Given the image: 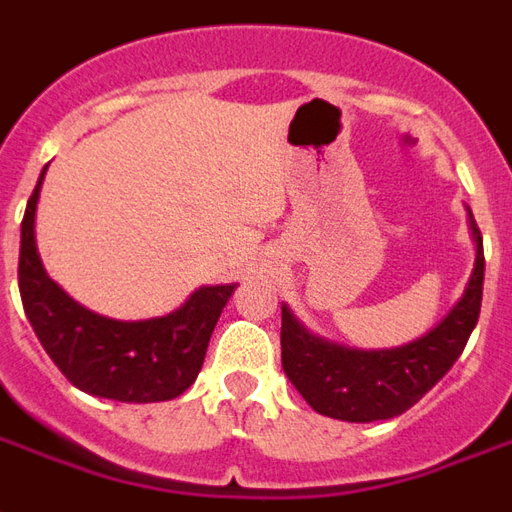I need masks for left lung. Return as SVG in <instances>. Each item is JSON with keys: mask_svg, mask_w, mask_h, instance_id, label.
Masks as SVG:
<instances>
[{"mask_svg": "<svg viewBox=\"0 0 512 512\" xmlns=\"http://www.w3.org/2000/svg\"><path fill=\"white\" fill-rule=\"evenodd\" d=\"M475 264L464 294L429 332L397 348H351L310 332L283 302L280 356L288 380L321 416L370 424L405 413L451 370L472 329L483 299V237L467 207Z\"/></svg>", "mask_w": 512, "mask_h": 512, "instance_id": "8db88e82", "label": "left lung"}]
</instances>
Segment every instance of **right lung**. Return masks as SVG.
<instances>
[{
	"instance_id": "1",
	"label": "right lung",
	"mask_w": 512,
	"mask_h": 512,
	"mask_svg": "<svg viewBox=\"0 0 512 512\" xmlns=\"http://www.w3.org/2000/svg\"><path fill=\"white\" fill-rule=\"evenodd\" d=\"M48 167L29 197L21 224L18 288L23 310L67 380L91 397L167 402L197 380L207 343L237 283L199 286L172 313L118 321L88 310L45 272L37 251V202Z\"/></svg>"
}]
</instances>
